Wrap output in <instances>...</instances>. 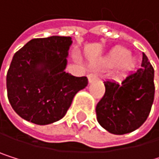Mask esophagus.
Masks as SVG:
<instances>
[{"mask_svg":"<svg viewBox=\"0 0 159 159\" xmlns=\"http://www.w3.org/2000/svg\"><path fill=\"white\" fill-rule=\"evenodd\" d=\"M88 79H89V83H93L97 79V75L95 73H89L88 75Z\"/></svg>","mask_w":159,"mask_h":159,"instance_id":"esophagus-1","label":"esophagus"}]
</instances>
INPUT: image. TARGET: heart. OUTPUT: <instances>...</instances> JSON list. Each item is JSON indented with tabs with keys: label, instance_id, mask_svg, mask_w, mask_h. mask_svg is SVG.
Returning <instances> with one entry per match:
<instances>
[{
	"label": "heart",
	"instance_id": "heart-1",
	"mask_svg": "<svg viewBox=\"0 0 159 159\" xmlns=\"http://www.w3.org/2000/svg\"><path fill=\"white\" fill-rule=\"evenodd\" d=\"M103 65L110 66V68L119 66V69L122 71L129 72L134 70L136 66V60L130 55L129 50L123 48H116L112 49L104 58Z\"/></svg>",
	"mask_w": 159,
	"mask_h": 159
}]
</instances>
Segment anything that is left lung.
Wrapping results in <instances>:
<instances>
[{"mask_svg":"<svg viewBox=\"0 0 159 159\" xmlns=\"http://www.w3.org/2000/svg\"><path fill=\"white\" fill-rule=\"evenodd\" d=\"M155 70L143 53L141 68L128 74L121 83L104 81L105 94L96 106L101 127L113 134H129L149 116L155 97Z\"/></svg>","mask_w":159,"mask_h":159,"instance_id":"left-lung-1","label":"left lung"}]
</instances>
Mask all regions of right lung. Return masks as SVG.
Instances as JSON below:
<instances>
[{
	"label": "right lung",
	"instance_id": "right-lung-1",
	"mask_svg": "<svg viewBox=\"0 0 159 159\" xmlns=\"http://www.w3.org/2000/svg\"><path fill=\"white\" fill-rule=\"evenodd\" d=\"M70 37L32 39L12 58L7 75V97L23 119L48 125L62 119L73 97L88 86V78L75 77L65 70Z\"/></svg>",
	"mask_w": 159,
	"mask_h": 159
}]
</instances>
